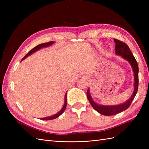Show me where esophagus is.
<instances>
[{
    "label": "esophagus",
    "instance_id": "obj_1",
    "mask_svg": "<svg viewBox=\"0 0 149 149\" xmlns=\"http://www.w3.org/2000/svg\"><path fill=\"white\" fill-rule=\"evenodd\" d=\"M81 77L83 78H88V75L86 73H81Z\"/></svg>",
    "mask_w": 149,
    "mask_h": 149
}]
</instances>
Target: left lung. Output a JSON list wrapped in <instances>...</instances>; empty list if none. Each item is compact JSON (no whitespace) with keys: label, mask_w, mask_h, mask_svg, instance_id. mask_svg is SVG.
Wrapping results in <instances>:
<instances>
[{"label":"left lung","mask_w":149,"mask_h":149,"mask_svg":"<svg viewBox=\"0 0 149 149\" xmlns=\"http://www.w3.org/2000/svg\"><path fill=\"white\" fill-rule=\"evenodd\" d=\"M114 41L116 43L115 48L116 55H120L124 59L127 60L132 67L134 73V91L132 96L124 104L117 106H101L97 104L96 103L93 101L89 94L88 89L87 91V97L91 105L99 113L104 116L115 115L127 109L131 104L135 96H136L139 86V66L136 58L133 56V54L125 43L116 38L114 39Z\"/></svg>","instance_id":"left-lung-1"}]
</instances>
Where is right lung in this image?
Segmentation results:
<instances>
[{
  "label": "right lung",
  "instance_id": "1",
  "mask_svg": "<svg viewBox=\"0 0 149 149\" xmlns=\"http://www.w3.org/2000/svg\"><path fill=\"white\" fill-rule=\"evenodd\" d=\"M53 43V42H47V43H42V44H40L38 45H37V47H34L33 49H31V50L26 54V55L22 58V60H24L25 58L27 57L28 56L30 55L31 53H33L35 52H37V50H38V49H40V48H43V47H48L49 45H52ZM66 105H67V99H66V94H65V104L63 106V108L61 109V110L59 112H58L57 114L53 115L52 116H49V117H47V118H42L41 120H52V119H56L57 118H58L60 115H61L63 114V112L66 109Z\"/></svg>",
  "mask_w": 149,
  "mask_h": 149
}]
</instances>
